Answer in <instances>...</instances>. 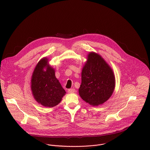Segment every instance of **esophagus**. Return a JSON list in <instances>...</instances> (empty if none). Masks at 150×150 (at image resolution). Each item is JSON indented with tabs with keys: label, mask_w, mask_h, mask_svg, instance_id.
Here are the masks:
<instances>
[{
	"label": "esophagus",
	"mask_w": 150,
	"mask_h": 150,
	"mask_svg": "<svg viewBox=\"0 0 150 150\" xmlns=\"http://www.w3.org/2000/svg\"><path fill=\"white\" fill-rule=\"evenodd\" d=\"M68 92L69 93H75V90L74 88H72V89H69Z\"/></svg>",
	"instance_id": "obj_1"
}]
</instances>
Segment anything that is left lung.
I'll return each instance as SVG.
<instances>
[{
	"label": "left lung",
	"instance_id": "8db88e82",
	"mask_svg": "<svg viewBox=\"0 0 150 150\" xmlns=\"http://www.w3.org/2000/svg\"><path fill=\"white\" fill-rule=\"evenodd\" d=\"M115 88L111 67L98 53L90 52L81 72L79 94L86 103L98 106L108 101Z\"/></svg>",
	"mask_w": 150,
	"mask_h": 150
}]
</instances>
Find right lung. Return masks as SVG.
Listing matches in <instances>:
<instances>
[{
    "label": "right lung",
    "mask_w": 150,
    "mask_h": 150,
    "mask_svg": "<svg viewBox=\"0 0 150 150\" xmlns=\"http://www.w3.org/2000/svg\"><path fill=\"white\" fill-rule=\"evenodd\" d=\"M32 94L37 102L46 108L59 104L65 95L64 90L55 76V70L47 57L42 58L37 64L31 80Z\"/></svg>",
    "instance_id": "right-lung-1"
}]
</instances>
